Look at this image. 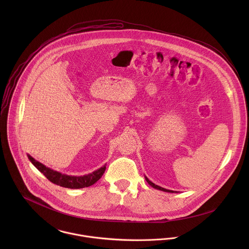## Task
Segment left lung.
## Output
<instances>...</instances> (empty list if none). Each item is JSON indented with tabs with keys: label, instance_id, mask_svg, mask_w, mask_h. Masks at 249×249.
<instances>
[{
	"label": "left lung",
	"instance_id": "left-lung-1",
	"mask_svg": "<svg viewBox=\"0 0 249 249\" xmlns=\"http://www.w3.org/2000/svg\"><path fill=\"white\" fill-rule=\"evenodd\" d=\"M145 180H146V182L151 186V187H153L154 189H157V190H160V191H163V192H168V193H177V192H174V191H171V190H167V189H164V188H162V187H160V186H157V185H155L154 183H152L148 178L145 177Z\"/></svg>",
	"mask_w": 249,
	"mask_h": 249
}]
</instances>
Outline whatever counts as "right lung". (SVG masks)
Segmentation results:
<instances>
[{
	"mask_svg": "<svg viewBox=\"0 0 249 249\" xmlns=\"http://www.w3.org/2000/svg\"><path fill=\"white\" fill-rule=\"evenodd\" d=\"M28 157L36 169L40 173H42L51 182H53V184H56L58 186H61L64 188H70V189H81V188L89 187V186L95 184L100 178L103 177V175L105 174L106 169H107V165H105L102 168H100L99 170L93 172L92 174L85 175L82 177H71V176L63 175L59 172L53 171V170L46 167L42 163L36 161L35 158H33L29 154H28Z\"/></svg>",
	"mask_w": 249,
	"mask_h": 249,
	"instance_id": "1",
	"label": "right lung"
}]
</instances>
